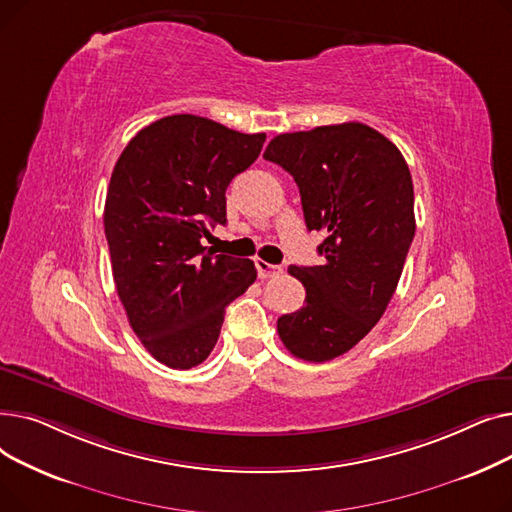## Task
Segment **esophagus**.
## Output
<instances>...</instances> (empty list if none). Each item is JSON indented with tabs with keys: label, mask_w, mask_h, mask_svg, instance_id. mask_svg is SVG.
Wrapping results in <instances>:
<instances>
[{
	"label": "esophagus",
	"mask_w": 512,
	"mask_h": 512,
	"mask_svg": "<svg viewBox=\"0 0 512 512\" xmlns=\"http://www.w3.org/2000/svg\"><path fill=\"white\" fill-rule=\"evenodd\" d=\"M257 272H259V278H274V276H280L284 272V267L259 259L257 261Z\"/></svg>",
	"instance_id": "obj_1"
}]
</instances>
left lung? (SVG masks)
I'll return each mask as SVG.
<instances>
[{"label": "left lung", "mask_w": 512, "mask_h": 512, "mask_svg": "<svg viewBox=\"0 0 512 512\" xmlns=\"http://www.w3.org/2000/svg\"><path fill=\"white\" fill-rule=\"evenodd\" d=\"M263 157L299 186L305 224L328 232L324 265H290L305 305L278 319L288 351L324 363L363 340L384 315L415 236V195L405 157L361 122L278 134Z\"/></svg>", "instance_id": "8db88e82"}]
</instances>
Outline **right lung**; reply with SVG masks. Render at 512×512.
I'll use <instances>...</instances> for the list:
<instances>
[{
    "label": "right lung",
    "mask_w": 512,
    "mask_h": 512,
    "mask_svg": "<svg viewBox=\"0 0 512 512\" xmlns=\"http://www.w3.org/2000/svg\"><path fill=\"white\" fill-rule=\"evenodd\" d=\"M265 134L176 114L139 130L118 157L103 226L118 297L147 351L172 369L203 363L226 307L257 278L251 259L203 247L226 224V188Z\"/></svg>",
    "instance_id": "1"
}]
</instances>
